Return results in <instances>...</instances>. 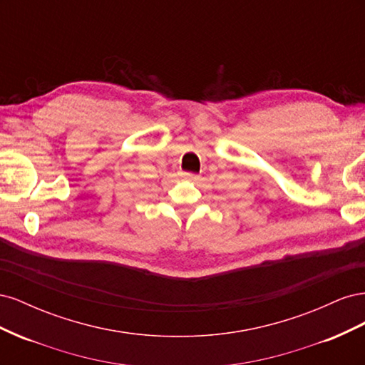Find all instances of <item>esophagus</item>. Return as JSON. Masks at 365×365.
I'll use <instances>...</instances> for the list:
<instances>
[{"label":"esophagus","instance_id":"esophagus-1","mask_svg":"<svg viewBox=\"0 0 365 365\" xmlns=\"http://www.w3.org/2000/svg\"><path fill=\"white\" fill-rule=\"evenodd\" d=\"M184 176H185L187 180H190V181H197V180H200V175L192 173V172H185V173H184Z\"/></svg>","mask_w":365,"mask_h":365}]
</instances>
